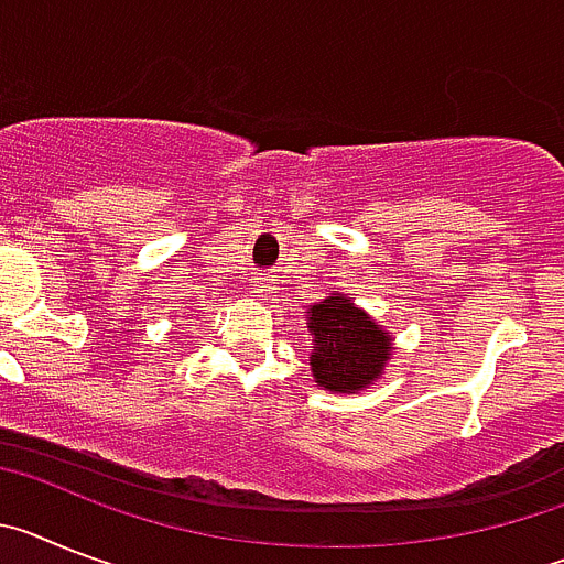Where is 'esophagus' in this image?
<instances>
[{"label": "esophagus", "instance_id": "obj_1", "mask_svg": "<svg viewBox=\"0 0 564 564\" xmlns=\"http://www.w3.org/2000/svg\"><path fill=\"white\" fill-rule=\"evenodd\" d=\"M252 289L258 292V297H272L275 295V278L267 275V278H252Z\"/></svg>", "mask_w": 564, "mask_h": 564}]
</instances>
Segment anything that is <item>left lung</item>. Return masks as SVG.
Here are the masks:
<instances>
[{"label":"left lung","instance_id":"8db88e82","mask_svg":"<svg viewBox=\"0 0 564 564\" xmlns=\"http://www.w3.org/2000/svg\"><path fill=\"white\" fill-rule=\"evenodd\" d=\"M312 332V377L326 391L355 394L383 375L391 335L380 329L349 297L329 295L306 312Z\"/></svg>","mask_w":564,"mask_h":564}]
</instances>
